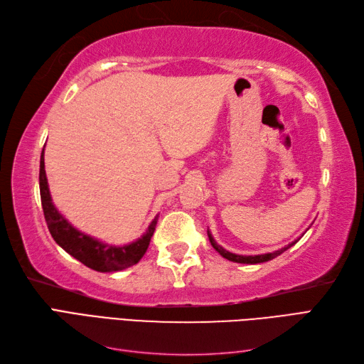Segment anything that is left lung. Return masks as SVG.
<instances>
[{
    "instance_id": "8db88e82",
    "label": "left lung",
    "mask_w": 364,
    "mask_h": 364,
    "mask_svg": "<svg viewBox=\"0 0 364 364\" xmlns=\"http://www.w3.org/2000/svg\"><path fill=\"white\" fill-rule=\"evenodd\" d=\"M208 237H209V241H211L213 247L220 253V255H222V257H223V258H226V259H229V261L241 262V264H258V262H266V261H270V259H273V258H277L278 255H281V253H284L285 250L290 249L293 245H296L297 241H299V240H296V241H293L291 245L285 246V247H282V249H279V250H274V252H272V253H264V255H255V257H243V255H235V253H230V252L225 250L222 246H218V245L215 243V241H214V238L211 237V234H209V232H208Z\"/></svg>"
}]
</instances>
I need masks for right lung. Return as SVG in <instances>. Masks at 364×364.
Here are the masks:
<instances>
[{
    "mask_svg": "<svg viewBox=\"0 0 364 364\" xmlns=\"http://www.w3.org/2000/svg\"><path fill=\"white\" fill-rule=\"evenodd\" d=\"M39 190L41 202L43 209V217L48 226V230L54 241L71 257L79 259L86 267L97 272H118L127 269L144 257V253L150 245V240L155 232L158 217L150 223L146 235L138 241L123 247L107 246L91 237H87L79 230L74 229L67 220H65L51 202V196L46 176V164H43V150L41 153V168H39Z\"/></svg>",
    "mask_w": 364,
    "mask_h": 364,
    "instance_id": "add662e5",
    "label": "right lung"
}]
</instances>
